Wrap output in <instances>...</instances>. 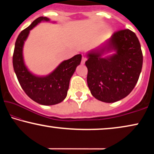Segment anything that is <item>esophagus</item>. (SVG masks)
<instances>
[{
    "mask_svg": "<svg viewBox=\"0 0 154 154\" xmlns=\"http://www.w3.org/2000/svg\"><path fill=\"white\" fill-rule=\"evenodd\" d=\"M86 60H87V59H86V58L85 57H82V60H81V64H85Z\"/></svg>",
    "mask_w": 154,
    "mask_h": 154,
    "instance_id": "esophagus-1",
    "label": "esophagus"
}]
</instances>
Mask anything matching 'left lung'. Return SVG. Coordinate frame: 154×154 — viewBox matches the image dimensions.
I'll list each match as a JSON object with an SVG mask.
<instances>
[{
  "instance_id": "obj_1",
  "label": "left lung",
  "mask_w": 154,
  "mask_h": 154,
  "mask_svg": "<svg viewBox=\"0 0 154 154\" xmlns=\"http://www.w3.org/2000/svg\"><path fill=\"white\" fill-rule=\"evenodd\" d=\"M115 50L107 58L102 55ZM87 83L92 96L111 103L127 97L137 83L142 68L140 41L130 29L116 31L106 42L87 54Z\"/></svg>"
}]
</instances>
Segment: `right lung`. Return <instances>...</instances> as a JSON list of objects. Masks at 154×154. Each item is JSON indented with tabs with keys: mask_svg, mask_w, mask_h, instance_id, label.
Listing matches in <instances>:
<instances>
[{
	"mask_svg": "<svg viewBox=\"0 0 154 154\" xmlns=\"http://www.w3.org/2000/svg\"><path fill=\"white\" fill-rule=\"evenodd\" d=\"M41 21H50L45 17H40L30 26L21 31L16 40L12 64L19 83L27 95L42 105H54L66 98L69 82L81 61V54H76L62 62L53 72L46 76H37L31 73L25 66L23 59V46L29 31Z\"/></svg>",
	"mask_w": 154,
	"mask_h": 154,
	"instance_id": "add662e5",
	"label": "right lung"
}]
</instances>
